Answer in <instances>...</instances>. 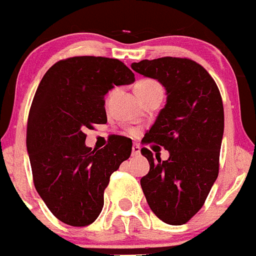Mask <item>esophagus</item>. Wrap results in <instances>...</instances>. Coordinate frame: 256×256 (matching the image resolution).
Instances as JSON below:
<instances>
[{
  "label": "esophagus",
  "instance_id": "34e87169",
  "mask_svg": "<svg viewBox=\"0 0 256 256\" xmlns=\"http://www.w3.org/2000/svg\"><path fill=\"white\" fill-rule=\"evenodd\" d=\"M140 154H141V148H140L138 144H133L132 156H138Z\"/></svg>",
  "mask_w": 256,
  "mask_h": 256
}]
</instances>
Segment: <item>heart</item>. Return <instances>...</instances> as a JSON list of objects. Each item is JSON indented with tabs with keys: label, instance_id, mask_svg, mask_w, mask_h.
Masks as SVG:
<instances>
[{
	"label": "heart",
	"instance_id": "1",
	"mask_svg": "<svg viewBox=\"0 0 256 256\" xmlns=\"http://www.w3.org/2000/svg\"><path fill=\"white\" fill-rule=\"evenodd\" d=\"M155 90H160V91H162V86L156 82V80H152V79H142V80H140V82L136 84V94H148V92L155 91ZM112 92H110L108 96H112Z\"/></svg>",
	"mask_w": 256,
	"mask_h": 256
}]
</instances>
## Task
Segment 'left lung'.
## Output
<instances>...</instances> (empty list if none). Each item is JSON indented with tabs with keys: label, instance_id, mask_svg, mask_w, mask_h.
<instances>
[{
	"label": "left lung",
	"instance_id": "obj_1",
	"mask_svg": "<svg viewBox=\"0 0 256 256\" xmlns=\"http://www.w3.org/2000/svg\"><path fill=\"white\" fill-rule=\"evenodd\" d=\"M132 69L158 79L166 91V104L144 144L169 151L162 160L144 148L150 170L141 187L154 214L173 226L184 224L202 208L219 173L224 130V110L214 79L196 61L160 58L133 62Z\"/></svg>",
	"mask_w": 256,
	"mask_h": 256
}]
</instances>
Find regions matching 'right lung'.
<instances>
[{
	"label": "right lung",
	"instance_id": "1",
	"mask_svg": "<svg viewBox=\"0 0 256 256\" xmlns=\"http://www.w3.org/2000/svg\"><path fill=\"white\" fill-rule=\"evenodd\" d=\"M133 82L132 70L118 58L76 56L52 65L38 86L26 150L36 190L65 224L84 227L96 220L110 176L130 156L126 137H110L96 151L86 146L84 130L108 122L105 94Z\"/></svg>",
	"mask_w": 256,
	"mask_h": 256
}]
</instances>
